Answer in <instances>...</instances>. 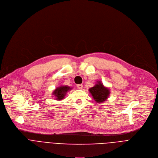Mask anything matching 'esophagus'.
I'll return each mask as SVG.
<instances>
[{
  "label": "esophagus",
  "instance_id": "1",
  "mask_svg": "<svg viewBox=\"0 0 158 158\" xmlns=\"http://www.w3.org/2000/svg\"><path fill=\"white\" fill-rule=\"evenodd\" d=\"M77 88H78V89L81 90V89H83V85H82V84H78V85H77Z\"/></svg>",
  "mask_w": 158,
  "mask_h": 158
}]
</instances>
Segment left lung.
Returning <instances> with one entry per match:
<instances>
[{"label": "left lung", "mask_w": 158, "mask_h": 158, "mask_svg": "<svg viewBox=\"0 0 158 158\" xmlns=\"http://www.w3.org/2000/svg\"><path fill=\"white\" fill-rule=\"evenodd\" d=\"M89 92L94 99L99 103L105 101L110 94V90L105 87L101 81H98L95 86L89 89Z\"/></svg>", "instance_id": "8db88e82"}]
</instances>
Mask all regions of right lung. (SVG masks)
<instances>
[{"label": "right lung", "instance_id": "add662e5", "mask_svg": "<svg viewBox=\"0 0 158 158\" xmlns=\"http://www.w3.org/2000/svg\"><path fill=\"white\" fill-rule=\"evenodd\" d=\"M72 88H70L68 86H60L57 87L52 92V95L56 97V99L58 101L62 100L66 94V92Z\"/></svg>", "mask_w": 158, "mask_h": 158}]
</instances>
